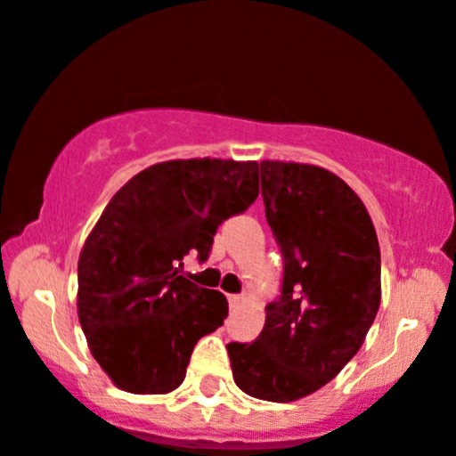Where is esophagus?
I'll return each instance as SVG.
<instances>
[{
    "label": "esophagus",
    "mask_w": 456,
    "mask_h": 456,
    "mask_svg": "<svg viewBox=\"0 0 456 456\" xmlns=\"http://www.w3.org/2000/svg\"><path fill=\"white\" fill-rule=\"evenodd\" d=\"M245 301L243 294H228V303H230V309H237L240 303Z\"/></svg>",
    "instance_id": "obj_1"
}]
</instances>
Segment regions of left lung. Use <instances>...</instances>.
I'll return each instance as SVG.
<instances>
[{
    "instance_id": "8db88e82",
    "label": "left lung",
    "mask_w": 456,
    "mask_h": 456,
    "mask_svg": "<svg viewBox=\"0 0 456 456\" xmlns=\"http://www.w3.org/2000/svg\"><path fill=\"white\" fill-rule=\"evenodd\" d=\"M266 222L283 254L280 301L254 344H228L237 387L275 403L329 384L365 344L382 298L378 234L356 191L314 164L260 162Z\"/></svg>"
}]
</instances>
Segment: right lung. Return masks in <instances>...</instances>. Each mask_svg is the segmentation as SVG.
<instances>
[{
    "instance_id": "right-lung-1",
    "label": "right lung",
    "mask_w": 456,
    "mask_h": 456,
    "mask_svg": "<svg viewBox=\"0 0 456 456\" xmlns=\"http://www.w3.org/2000/svg\"><path fill=\"white\" fill-rule=\"evenodd\" d=\"M258 162L168 159L110 198L78 256L77 309L87 346L117 388L166 395L185 379L200 337L224 324L222 292L179 275L213 234L258 198Z\"/></svg>"
}]
</instances>
